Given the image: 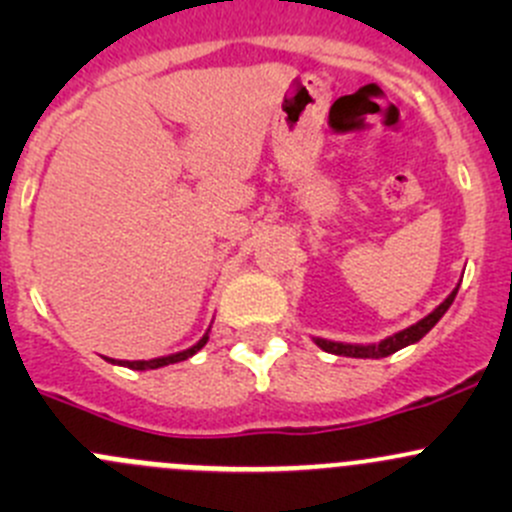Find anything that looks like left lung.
I'll return each mask as SVG.
<instances>
[{
	"mask_svg": "<svg viewBox=\"0 0 512 512\" xmlns=\"http://www.w3.org/2000/svg\"><path fill=\"white\" fill-rule=\"evenodd\" d=\"M458 287H461V282H458V285L453 287V292L448 294V297L443 299V302L438 304V307L433 309L431 314H426V317L418 319L416 324H411V327L401 329V332L391 334V337L381 339V342H376V344L332 342V339H322V337H312V339H314V344H317L319 349H324V352H329V354L352 356V359H384V356H391L394 352H399V349L409 347V344H416L418 339L426 337V334L431 332L433 327H436L438 319H441L443 314L448 312V307H451L453 299H456Z\"/></svg>",
	"mask_w": 512,
	"mask_h": 512,
	"instance_id": "obj_1",
	"label": "left lung"
}]
</instances>
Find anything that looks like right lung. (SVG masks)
<instances>
[{"label": "right lung", "mask_w": 512, "mask_h": 512, "mask_svg": "<svg viewBox=\"0 0 512 512\" xmlns=\"http://www.w3.org/2000/svg\"><path fill=\"white\" fill-rule=\"evenodd\" d=\"M208 334H210V329H208V332L203 334V339H200L198 344H193V347H190V349H185V352H178V354L158 356V359H148V361H118V359H108V361H111V364H116V366H126V369H136V371L160 369V366L178 364V361H185V359H190V356H195V354H198L200 349H203L205 344H208V339H210Z\"/></svg>", "instance_id": "1"}]
</instances>
